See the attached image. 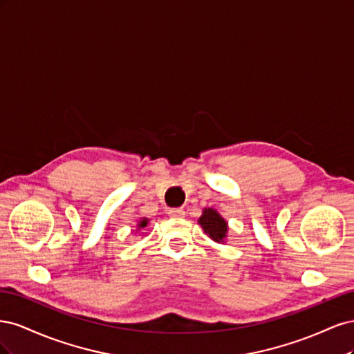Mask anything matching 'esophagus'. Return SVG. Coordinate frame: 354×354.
<instances>
[{
	"mask_svg": "<svg viewBox=\"0 0 354 354\" xmlns=\"http://www.w3.org/2000/svg\"><path fill=\"white\" fill-rule=\"evenodd\" d=\"M169 216L171 217H176V218L185 217V209L183 208H171L169 209Z\"/></svg>",
	"mask_w": 354,
	"mask_h": 354,
	"instance_id": "1",
	"label": "esophagus"
}]
</instances>
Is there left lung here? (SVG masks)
<instances>
[{
    "mask_svg": "<svg viewBox=\"0 0 354 354\" xmlns=\"http://www.w3.org/2000/svg\"><path fill=\"white\" fill-rule=\"evenodd\" d=\"M199 224L202 226L203 232H205L212 241L223 242V239L226 238L227 223L224 221V218L216 209L212 208L203 209L202 217L199 218Z\"/></svg>",
    "mask_w": 354,
    "mask_h": 354,
    "instance_id": "left-lung-1",
    "label": "left lung"
}]
</instances>
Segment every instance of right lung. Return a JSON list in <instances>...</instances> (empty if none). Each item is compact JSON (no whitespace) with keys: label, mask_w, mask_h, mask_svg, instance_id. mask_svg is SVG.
<instances>
[{"label":"right lung","mask_w":354,"mask_h":354,"mask_svg":"<svg viewBox=\"0 0 354 354\" xmlns=\"http://www.w3.org/2000/svg\"><path fill=\"white\" fill-rule=\"evenodd\" d=\"M147 218H143L140 223H138V229H140V227H146L147 226Z\"/></svg>","instance_id":"obj_1"}]
</instances>
